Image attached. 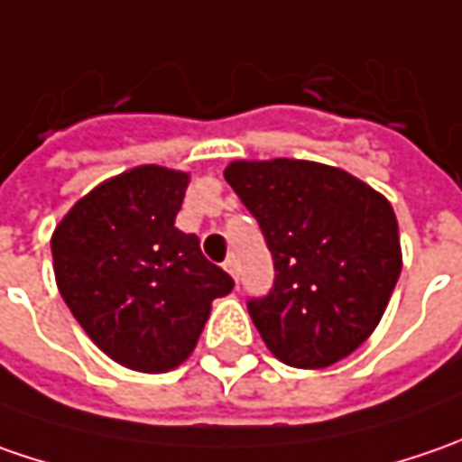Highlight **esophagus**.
I'll use <instances>...</instances> for the list:
<instances>
[{
    "label": "esophagus",
    "mask_w": 462,
    "mask_h": 462,
    "mask_svg": "<svg viewBox=\"0 0 462 462\" xmlns=\"http://www.w3.org/2000/svg\"><path fill=\"white\" fill-rule=\"evenodd\" d=\"M223 270L228 273V275L234 277V280H239V262L234 257H228L226 262H223Z\"/></svg>",
    "instance_id": "obj_1"
}]
</instances>
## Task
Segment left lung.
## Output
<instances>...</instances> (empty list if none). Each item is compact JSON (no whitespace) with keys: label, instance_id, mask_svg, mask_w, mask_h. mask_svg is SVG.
I'll return each mask as SVG.
<instances>
[{"label":"left lung","instance_id":"obj_1","mask_svg":"<svg viewBox=\"0 0 462 462\" xmlns=\"http://www.w3.org/2000/svg\"><path fill=\"white\" fill-rule=\"evenodd\" d=\"M226 182L275 259L270 295L249 316L291 367H328L375 331L401 275L399 221L378 189L303 159L231 162Z\"/></svg>","mask_w":462,"mask_h":462}]
</instances>
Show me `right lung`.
I'll list each match as a JSON object with an SVG mask.
<instances>
[{"mask_svg": "<svg viewBox=\"0 0 462 462\" xmlns=\"http://www.w3.org/2000/svg\"><path fill=\"white\" fill-rule=\"evenodd\" d=\"M189 174L143 164L99 182L51 236L59 293L117 365L169 373L192 355L210 303L234 280L174 218Z\"/></svg>", "mask_w": 462, "mask_h": 462, "instance_id": "right-lung-1", "label": "right lung"}]
</instances>
